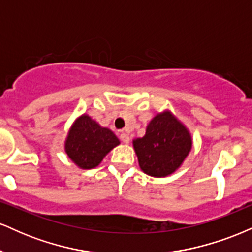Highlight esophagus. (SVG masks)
<instances>
[{"label": "esophagus", "instance_id": "34e87169", "mask_svg": "<svg viewBox=\"0 0 252 252\" xmlns=\"http://www.w3.org/2000/svg\"><path fill=\"white\" fill-rule=\"evenodd\" d=\"M120 138L123 143H129L130 141V136L126 134V132H122V134L120 135Z\"/></svg>", "mask_w": 252, "mask_h": 252}]
</instances>
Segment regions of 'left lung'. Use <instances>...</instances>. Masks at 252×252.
<instances>
[{"label": "left lung", "instance_id": "8db88e82", "mask_svg": "<svg viewBox=\"0 0 252 252\" xmlns=\"http://www.w3.org/2000/svg\"><path fill=\"white\" fill-rule=\"evenodd\" d=\"M140 168L147 175L164 178L176 172L193 147L189 130L169 110L150 120L143 137L132 140Z\"/></svg>", "mask_w": 252, "mask_h": 252}]
</instances>
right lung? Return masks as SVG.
<instances>
[{"mask_svg":"<svg viewBox=\"0 0 252 252\" xmlns=\"http://www.w3.org/2000/svg\"><path fill=\"white\" fill-rule=\"evenodd\" d=\"M120 143L111 130L104 128L88 114H83L72 123L63 148L68 158L77 167L92 169Z\"/></svg>","mask_w":252,"mask_h":252,"instance_id":"add662e5","label":"right lung"}]
</instances>
